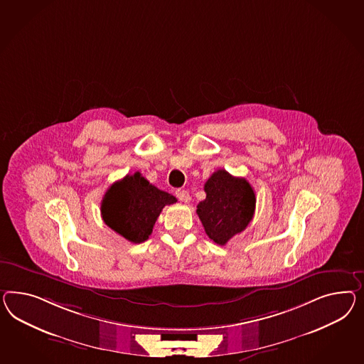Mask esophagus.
I'll use <instances>...</instances> for the list:
<instances>
[{
  "label": "esophagus",
  "mask_w": 364,
  "mask_h": 364,
  "mask_svg": "<svg viewBox=\"0 0 364 364\" xmlns=\"http://www.w3.org/2000/svg\"><path fill=\"white\" fill-rule=\"evenodd\" d=\"M176 196L183 203H189V200H191L189 193H188V191H186V189H177Z\"/></svg>",
  "instance_id": "34e87169"
}]
</instances>
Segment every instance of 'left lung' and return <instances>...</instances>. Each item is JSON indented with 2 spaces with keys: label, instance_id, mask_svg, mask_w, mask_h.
<instances>
[{
  "label": "left lung",
  "instance_id": "left-lung-1",
  "mask_svg": "<svg viewBox=\"0 0 364 364\" xmlns=\"http://www.w3.org/2000/svg\"><path fill=\"white\" fill-rule=\"evenodd\" d=\"M205 200L198 203L197 216L205 233L217 245H225L245 230L256 209V193L244 177L232 176L218 169L208 178Z\"/></svg>",
  "mask_w": 364,
  "mask_h": 364
}]
</instances>
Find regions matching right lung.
<instances>
[{
	"mask_svg": "<svg viewBox=\"0 0 364 364\" xmlns=\"http://www.w3.org/2000/svg\"><path fill=\"white\" fill-rule=\"evenodd\" d=\"M176 201V197L149 184L140 172H135L108 188L100 212L106 225L129 242L140 244L151 236L163 208Z\"/></svg>",
	"mask_w": 364,
	"mask_h": 364,
	"instance_id": "right-lung-1",
	"label": "right lung"
}]
</instances>
